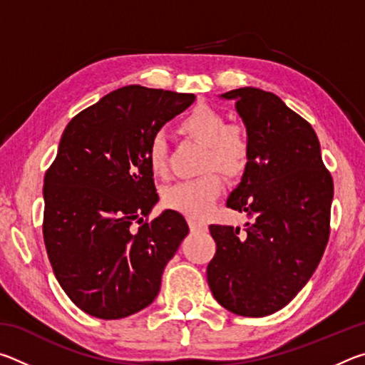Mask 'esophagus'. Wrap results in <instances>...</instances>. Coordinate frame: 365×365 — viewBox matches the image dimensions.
<instances>
[{
	"label": "esophagus",
	"instance_id": "1",
	"mask_svg": "<svg viewBox=\"0 0 365 365\" xmlns=\"http://www.w3.org/2000/svg\"><path fill=\"white\" fill-rule=\"evenodd\" d=\"M188 224H190L191 232H206L207 230V225L205 224V222H201V220L188 219Z\"/></svg>",
	"mask_w": 365,
	"mask_h": 365
}]
</instances>
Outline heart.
<instances>
[{
    "label": "heart",
    "mask_w": 365,
    "mask_h": 365,
    "mask_svg": "<svg viewBox=\"0 0 365 365\" xmlns=\"http://www.w3.org/2000/svg\"><path fill=\"white\" fill-rule=\"evenodd\" d=\"M180 130L188 137L206 145L205 169L217 165L219 169L237 174L248 160V140L242 128L227 125L225 117L209 106H197L180 120ZM148 164L154 175L168 174V148L163 135H154L148 145ZM224 190V178L219 170H209L205 175L170 185L164 190L165 207L191 219H202Z\"/></svg>",
    "instance_id": "heart-1"
}]
</instances>
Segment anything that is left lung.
Segmentation results:
<instances>
[{
    "label": "left lung",
    "instance_id": "obj_1",
    "mask_svg": "<svg viewBox=\"0 0 365 365\" xmlns=\"http://www.w3.org/2000/svg\"><path fill=\"white\" fill-rule=\"evenodd\" d=\"M248 135V163L227 206L246 212L245 230L211 225L217 250L209 288L238 316L264 317L285 307L311 279L330 233L333 180L311 123L261 88L232 90Z\"/></svg>",
    "mask_w": 365,
    "mask_h": 365
}]
</instances>
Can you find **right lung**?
<instances>
[{
	"instance_id": "obj_1",
	"label": "right lung",
	"mask_w": 365,
	"mask_h": 365,
	"mask_svg": "<svg viewBox=\"0 0 365 365\" xmlns=\"http://www.w3.org/2000/svg\"><path fill=\"white\" fill-rule=\"evenodd\" d=\"M195 98L128 85L67 123L43 185V238L61 288L90 316L122 319L150 306L188 235L172 209L145 220L159 201L146 151Z\"/></svg>"
}]
</instances>
